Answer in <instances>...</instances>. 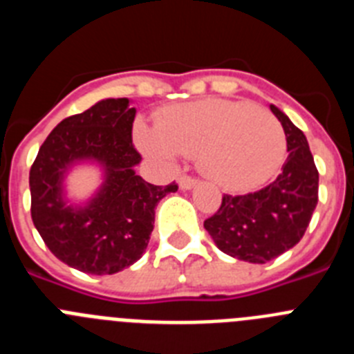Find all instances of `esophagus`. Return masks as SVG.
Instances as JSON below:
<instances>
[{"label": "esophagus", "mask_w": 354, "mask_h": 354, "mask_svg": "<svg viewBox=\"0 0 354 354\" xmlns=\"http://www.w3.org/2000/svg\"><path fill=\"white\" fill-rule=\"evenodd\" d=\"M196 184H198V180L193 179V177H189V175H183V177L179 179L180 189H192V187H195Z\"/></svg>", "instance_id": "1"}]
</instances>
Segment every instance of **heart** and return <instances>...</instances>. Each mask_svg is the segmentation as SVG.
<instances>
[{
    "mask_svg": "<svg viewBox=\"0 0 354 354\" xmlns=\"http://www.w3.org/2000/svg\"><path fill=\"white\" fill-rule=\"evenodd\" d=\"M134 136L152 158H200L209 179L228 192L255 189L286 158L280 122L252 102L207 99L175 106L159 117L158 127L138 122Z\"/></svg>",
    "mask_w": 354,
    "mask_h": 354,
    "instance_id": "b5f03b06",
    "label": "heart"
}]
</instances>
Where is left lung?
I'll list each match as a JSON object with an SVG mask.
<instances>
[{
    "instance_id": "8db88e82",
    "label": "left lung",
    "mask_w": 354,
    "mask_h": 354,
    "mask_svg": "<svg viewBox=\"0 0 354 354\" xmlns=\"http://www.w3.org/2000/svg\"><path fill=\"white\" fill-rule=\"evenodd\" d=\"M287 140V161L270 186L248 195H223L220 209L204 221L223 253L266 264L298 245L317 205L319 171L305 134L283 111L270 106Z\"/></svg>"
}]
</instances>
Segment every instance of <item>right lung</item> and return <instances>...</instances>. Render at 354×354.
<instances>
[{
    "mask_svg": "<svg viewBox=\"0 0 354 354\" xmlns=\"http://www.w3.org/2000/svg\"><path fill=\"white\" fill-rule=\"evenodd\" d=\"M129 99H102L62 120L40 147L30 170L31 220L56 259L88 274H113L138 261L154 228V209L177 184L154 186L136 175L142 156L133 145L136 108ZM95 162L103 184L84 205L64 198L72 166Z\"/></svg>",
    "mask_w": 354,
    "mask_h": 354,
    "instance_id": "right-lung-1",
    "label": "right lung"
}]
</instances>
